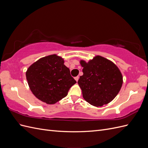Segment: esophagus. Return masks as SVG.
Masks as SVG:
<instances>
[{"label":"esophagus","mask_w":148,"mask_h":148,"mask_svg":"<svg viewBox=\"0 0 148 148\" xmlns=\"http://www.w3.org/2000/svg\"><path fill=\"white\" fill-rule=\"evenodd\" d=\"M78 79H79V77H75V79L77 82L78 81Z\"/></svg>","instance_id":"obj_1"}]
</instances>
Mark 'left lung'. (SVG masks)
<instances>
[{"label": "left lung", "instance_id": "obj_1", "mask_svg": "<svg viewBox=\"0 0 148 148\" xmlns=\"http://www.w3.org/2000/svg\"><path fill=\"white\" fill-rule=\"evenodd\" d=\"M80 64L83 67V75L78 83L84 99L96 107H101L112 101L123 83L122 75L118 67L99 56L88 62L81 60Z\"/></svg>", "mask_w": 148, "mask_h": 148}]
</instances>
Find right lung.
<instances>
[{
    "mask_svg": "<svg viewBox=\"0 0 148 148\" xmlns=\"http://www.w3.org/2000/svg\"><path fill=\"white\" fill-rule=\"evenodd\" d=\"M64 64L62 57L53 54L41 58L28 69L26 79L38 99L47 104H55L66 96L77 83Z\"/></svg>",
    "mask_w": 148,
    "mask_h": 148,
    "instance_id": "obj_1",
    "label": "right lung"
}]
</instances>
